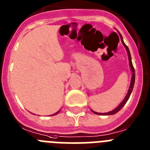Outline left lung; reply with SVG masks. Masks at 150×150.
Masks as SVG:
<instances>
[{
	"label": "left lung",
	"mask_w": 150,
	"mask_h": 150,
	"mask_svg": "<svg viewBox=\"0 0 150 150\" xmlns=\"http://www.w3.org/2000/svg\"><path fill=\"white\" fill-rule=\"evenodd\" d=\"M119 35H120L121 37V40H122V44H123V45L125 46V47L126 48V50H127V55H128V59H129V63H130V67H131V71H132V77H131V84H130V87H129V89H128V91H127V93L126 94V97H125V99L123 100V101H122V103H121L118 106V107H116L115 109H113L112 111L111 112H106V113H99V112H94L93 111L92 109H91V111L93 112L94 114H97V115H114L115 114V113L118 112V111H120L121 109H122V107H123L124 106H125V104L127 103V101L128 100V99H129L130 96H131V92H132L133 91V88H134V81H135V70H134V66H133V64H132V61H131V53H130V51H129V49H128V47H127V45H126L125 43H124L123 41V38H122V36L121 35V34L119 33Z\"/></svg>",
	"instance_id": "1"
}]
</instances>
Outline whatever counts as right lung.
I'll return each instance as SVG.
<instances>
[{
    "label": "right lung",
    "mask_w": 150,
    "mask_h": 150,
    "mask_svg": "<svg viewBox=\"0 0 150 150\" xmlns=\"http://www.w3.org/2000/svg\"><path fill=\"white\" fill-rule=\"evenodd\" d=\"M59 111H60V110H59V111L57 112H56V113H54V114H53V115H57V114H58V113H59Z\"/></svg>",
    "instance_id": "right-lung-1"
}]
</instances>
